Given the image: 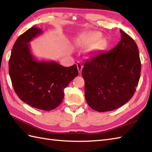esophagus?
Wrapping results in <instances>:
<instances>
[{"mask_svg": "<svg viewBox=\"0 0 152 152\" xmlns=\"http://www.w3.org/2000/svg\"><path fill=\"white\" fill-rule=\"evenodd\" d=\"M77 68H78V70L79 73H81L82 72V70L83 69V65H82V64L78 62V63H77Z\"/></svg>", "mask_w": 152, "mask_h": 152, "instance_id": "1", "label": "esophagus"}]
</instances>
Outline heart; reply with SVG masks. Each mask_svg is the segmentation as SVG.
Wrapping results in <instances>:
<instances>
[{"label":"heart","instance_id":"b5f03b06","mask_svg":"<svg viewBox=\"0 0 152 152\" xmlns=\"http://www.w3.org/2000/svg\"><path fill=\"white\" fill-rule=\"evenodd\" d=\"M99 37V33H93L91 35H89V36H87L85 37L81 38L79 40V42L80 44H85L88 42H92V41L95 40Z\"/></svg>","mask_w":152,"mask_h":152}]
</instances>
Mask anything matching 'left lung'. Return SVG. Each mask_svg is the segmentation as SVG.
<instances>
[{
	"label": "left lung",
	"instance_id": "obj_1",
	"mask_svg": "<svg viewBox=\"0 0 152 152\" xmlns=\"http://www.w3.org/2000/svg\"><path fill=\"white\" fill-rule=\"evenodd\" d=\"M121 40L108 52L87 60L82 71L88 105L100 112L111 111L127 102L136 91L141 63L137 44L120 30Z\"/></svg>",
	"mask_w": 152,
	"mask_h": 152
}]
</instances>
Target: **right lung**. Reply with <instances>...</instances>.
<instances>
[{
  "mask_svg": "<svg viewBox=\"0 0 152 152\" xmlns=\"http://www.w3.org/2000/svg\"><path fill=\"white\" fill-rule=\"evenodd\" d=\"M42 33L33 27L20 35L12 48L9 74L16 94L35 108L50 111L64 98V89L78 75L76 64L65 67L56 61H38L31 52L29 42Z\"/></svg>",
  "mask_w": 152,
  "mask_h": 152,
  "instance_id": "1",
  "label": "right lung"
}]
</instances>
